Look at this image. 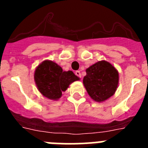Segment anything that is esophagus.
Segmentation results:
<instances>
[{"instance_id": "obj_1", "label": "esophagus", "mask_w": 148, "mask_h": 148, "mask_svg": "<svg viewBox=\"0 0 148 148\" xmlns=\"http://www.w3.org/2000/svg\"><path fill=\"white\" fill-rule=\"evenodd\" d=\"M75 75H76L78 77H79V78H82V75H81L80 71H78V70L75 72Z\"/></svg>"}]
</instances>
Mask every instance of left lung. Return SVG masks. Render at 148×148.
Here are the masks:
<instances>
[{
    "mask_svg": "<svg viewBox=\"0 0 148 148\" xmlns=\"http://www.w3.org/2000/svg\"><path fill=\"white\" fill-rule=\"evenodd\" d=\"M83 84L90 98L102 102L113 96L119 84V72L106 61H100L89 66Z\"/></svg>",
    "mask_w": 148,
    "mask_h": 148,
    "instance_id": "1",
    "label": "left lung"
}]
</instances>
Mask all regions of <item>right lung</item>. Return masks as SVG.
<instances>
[{"instance_id": "obj_1", "label": "right lung", "mask_w": 148, "mask_h": 148, "mask_svg": "<svg viewBox=\"0 0 148 148\" xmlns=\"http://www.w3.org/2000/svg\"><path fill=\"white\" fill-rule=\"evenodd\" d=\"M34 79L39 92L51 100H58L70 84L80 80L73 71H63L53 61L45 60L36 67Z\"/></svg>"}]
</instances>
